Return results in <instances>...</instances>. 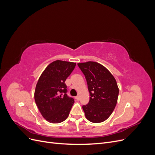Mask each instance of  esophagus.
<instances>
[{"label": "esophagus", "mask_w": 155, "mask_h": 155, "mask_svg": "<svg viewBox=\"0 0 155 155\" xmlns=\"http://www.w3.org/2000/svg\"><path fill=\"white\" fill-rule=\"evenodd\" d=\"M75 99H76L77 101H79V96H76V97H75Z\"/></svg>", "instance_id": "esophagus-1"}]
</instances>
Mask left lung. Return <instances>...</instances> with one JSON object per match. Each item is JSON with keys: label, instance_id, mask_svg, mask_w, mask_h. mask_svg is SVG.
Wrapping results in <instances>:
<instances>
[{"label": "left lung", "instance_id": "obj_1", "mask_svg": "<svg viewBox=\"0 0 155 155\" xmlns=\"http://www.w3.org/2000/svg\"><path fill=\"white\" fill-rule=\"evenodd\" d=\"M85 75L89 93L88 104L83 109L92 123L105 121L113 112L118 101L119 88L115 78L102 64L94 62L78 63Z\"/></svg>", "mask_w": 155, "mask_h": 155}]
</instances>
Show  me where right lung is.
<instances>
[{"instance_id": "add662e5", "label": "right lung", "mask_w": 155, "mask_h": 155, "mask_svg": "<svg viewBox=\"0 0 155 155\" xmlns=\"http://www.w3.org/2000/svg\"><path fill=\"white\" fill-rule=\"evenodd\" d=\"M76 63L57 60L48 64L36 85L34 98L43 118L48 122L59 124L66 120L74 103L67 96V78Z\"/></svg>"}]
</instances>
